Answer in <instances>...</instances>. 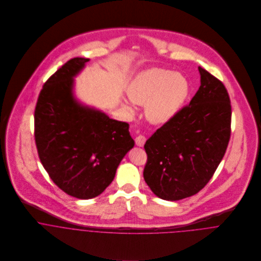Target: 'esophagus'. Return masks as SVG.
<instances>
[{
	"instance_id": "esophagus-1",
	"label": "esophagus",
	"mask_w": 261,
	"mask_h": 261,
	"mask_svg": "<svg viewBox=\"0 0 261 261\" xmlns=\"http://www.w3.org/2000/svg\"><path fill=\"white\" fill-rule=\"evenodd\" d=\"M146 141H147V139H146L145 136H138V137L136 138V145H137L138 147H144Z\"/></svg>"
}]
</instances>
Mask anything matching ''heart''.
Returning a JSON list of instances; mask_svg holds the SVG:
<instances>
[{
    "label": "heart",
    "instance_id": "1",
    "mask_svg": "<svg viewBox=\"0 0 261 261\" xmlns=\"http://www.w3.org/2000/svg\"><path fill=\"white\" fill-rule=\"evenodd\" d=\"M122 108L135 112L134 103L145 105L148 120L153 124H165L183 108L189 96L190 84L184 75L163 68H149L136 75L129 82Z\"/></svg>",
    "mask_w": 261,
    "mask_h": 261
}]
</instances>
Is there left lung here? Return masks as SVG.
<instances>
[{"instance_id": "obj_1", "label": "left lung", "mask_w": 261, "mask_h": 261, "mask_svg": "<svg viewBox=\"0 0 261 261\" xmlns=\"http://www.w3.org/2000/svg\"><path fill=\"white\" fill-rule=\"evenodd\" d=\"M201 85L189 103L146 142L144 179L167 201L197 194L210 181L230 139L231 105L223 83L198 67Z\"/></svg>"}]
</instances>
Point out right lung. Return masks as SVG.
Wrapping results in <instances>:
<instances>
[{"mask_svg":"<svg viewBox=\"0 0 261 261\" xmlns=\"http://www.w3.org/2000/svg\"><path fill=\"white\" fill-rule=\"evenodd\" d=\"M89 61L76 57L43 85L35 109V142L51 180L82 200L111 185L118 165L135 141L126 122L86 106L75 96V77Z\"/></svg>","mask_w":261,"mask_h":261,"instance_id":"add662e5","label":"right lung"}]
</instances>
